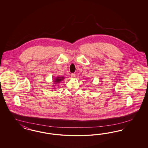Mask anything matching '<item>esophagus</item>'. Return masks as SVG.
I'll list each match as a JSON object with an SVG mask.
<instances>
[{"instance_id": "1", "label": "esophagus", "mask_w": 148, "mask_h": 148, "mask_svg": "<svg viewBox=\"0 0 148 148\" xmlns=\"http://www.w3.org/2000/svg\"><path fill=\"white\" fill-rule=\"evenodd\" d=\"M71 77H72V78H73V79L76 78V74H71Z\"/></svg>"}]
</instances>
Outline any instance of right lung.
<instances>
[{
	"mask_svg": "<svg viewBox=\"0 0 148 148\" xmlns=\"http://www.w3.org/2000/svg\"><path fill=\"white\" fill-rule=\"evenodd\" d=\"M64 79V77L63 76L55 77V78H54V80L53 81L54 85L53 86H56V85H58ZM52 89H55V88H53Z\"/></svg>",
	"mask_w": 148,
	"mask_h": 148,
	"instance_id": "add662e5",
	"label": "right lung"
}]
</instances>
